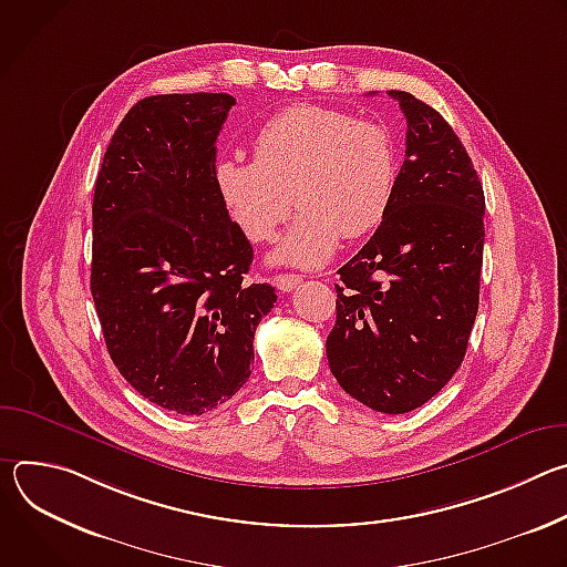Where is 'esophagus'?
I'll return each mask as SVG.
<instances>
[{
  "mask_svg": "<svg viewBox=\"0 0 567 567\" xmlns=\"http://www.w3.org/2000/svg\"><path fill=\"white\" fill-rule=\"evenodd\" d=\"M300 282H302V276H298V274H276L274 276V285L280 291H293Z\"/></svg>",
  "mask_w": 567,
  "mask_h": 567,
  "instance_id": "1",
  "label": "esophagus"
}]
</instances>
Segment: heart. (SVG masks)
<instances>
[{
  "mask_svg": "<svg viewBox=\"0 0 567 567\" xmlns=\"http://www.w3.org/2000/svg\"><path fill=\"white\" fill-rule=\"evenodd\" d=\"M396 173V147L385 125L320 105H293L258 130L256 158L217 161L215 184L251 241L274 239L296 197L300 215L274 260L313 269L337 254L341 237H361L383 221Z\"/></svg>",
  "mask_w": 567,
  "mask_h": 567,
  "instance_id": "b5f03b06",
  "label": "heart"
}]
</instances>
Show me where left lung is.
<instances>
[{"instance_id":"8db88e82","label":"left lung","mask_w":567,"mask_h":567,"mask_svg":"<svg viewBox=\"0 0 567 567\" xmlns=\"http://www.w3.org/2000/svg\"><path fill=\"white\" fill-rule=\"evenodd\" d=\"M406 116V158L368 245L339 269L326 350L341 388L411 413L462 365L477 313L484 193L462 141L431 105L388 92Z\"/></svg>"}]
</instances>
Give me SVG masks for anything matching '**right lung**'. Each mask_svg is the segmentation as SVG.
I'll return each mask as SVG.
<instances>
[{"label":"right lung","instance_id":"obj_1","mask_svg":"<svg viewBox=\"0 0 567 567\" xmlns=\"http://www.w3.org/2000/svg\"><path fill=\"white\" fill-rule=\"evenodd\" d=\"M228 94H161L116 127L94 190L92 296L110 357L156 406L204 415L251 374L276 302L215 184Z\"/></svg>","mask_w":567,"mask_h":567}]
</instances>
